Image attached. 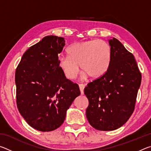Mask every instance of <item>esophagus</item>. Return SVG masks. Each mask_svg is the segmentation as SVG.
<instances>
[{
    "instance_id": "obj_1",
    "label": "esophagus",
    "mask_w": 151,
    "mask_h": 151,
    "mask_svg": "<svg viewBox=\"0 0 151 151\" xmlns=\"http://www.w3.org/2000/svg\"><path fill=\"white\" fill-rule=\"evenodd\" d=\"M79 88H80L81 94H84V88L85 87V85H83V84H79Z\"/></svg>"
}]
</instances>
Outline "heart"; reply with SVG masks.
<instances>
[{
  "label": "heart",
  "instance_id": "b5f03b06",
  "mask_svg": "<svg viewBox=\"0 0 151 151\" xmlns=\"http://www.w3.org/2000/svg\"><path fill=\"white\" fill-rule=\"evenodd\" d=\"M67 54L68 57L60 56L58 58V66L66 78H75L80 66L84 76L96 79L109 69L112 50L109 43L103 40H90L71 45Z\"/></svg>",
  "mask_w": 151,
  "mask_h": 151
}]
</instances>
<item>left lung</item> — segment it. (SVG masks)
<instances>
[{
  "mask_svg": "<svg viewBox=\"0 0 151 151\" xmlns=\"http://www.w3.org/2000/svg\"><path fill=\"white\" fill-rule=\"evenodd\" d=\"M109 45L112 56L109 69L84 90L88 100V122L104 131L119 129L131 117L142 77L133 55L115 38L109 40Z\"/></svg>",
  "mask_w": 151,
  "mask_h": 151,
  "instance_id": "obj_1",
  "label": "left lung"
}]
</instances>
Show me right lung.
Returning a JSON list of instances; mask_svg holds the SVG:
<instances>
[{
    "mask_svg": "<svg viewBox=\"0 0 151 151\" xmlns=\"http://www.w3.org/2000/svg\"><path fill=\"white\" fill-rule=\"evenodd\" d=\"M65 41L47 36L22 55L15 72L17 105L30 127L42 132L58 129L66 112L81 94L78 85L64 75L58 54Z\"/></svg>",
    "mask_w": 151,
    "mask_h": 151,
    "instance_id": "right-lung-1",
    "label": "right lung"
}]
</instances>
